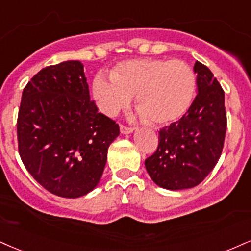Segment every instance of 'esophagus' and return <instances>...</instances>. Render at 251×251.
I'll return each instance as SVG.
<instances>
[{
  "label": "esophagus",
  "mask_w": 251,
  "mask_h": 251,
  "mask_svg": "<svg viewBox=\"0 0 251 251\" xmlns=\"http://www.w3.org/2000/svg\"><path fill=\"white\" fill-rule=\"evenodd\" d=\"M134 132V128L132 127H126V126L120 125V133L122 134H131Z\"/></svg>",
  "instance_id": "obj_1"
}]
</instances>
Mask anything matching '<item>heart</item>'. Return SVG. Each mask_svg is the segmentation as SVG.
Instances as JSON below:
<instances>
[{"label": "heart", "mask_w": 251, "mask_h": 251, "mask_svg": "<svg viewBox=\"0 0 251 251\" xmlns=\"http://www.w3.org/2000/svg\"><path fill=\"white\" fill-rule=\"evenodd\" d=\"M196 76L183 60L133 59L123 62L110 75L99 72L92 83L97 106L108 117L135 102L141 116L156 125L180 119L191 107Z\"/></svg>", "instance_id": "obj_1"}]
</instances>
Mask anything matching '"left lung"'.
Wrapping results in <instances>:
<instances>
[{
    "label": "left lung",
    "instance_id": "obj_1",
    "mask_svg": "<svg viewBox=\"0 0 251 251\" xmlns=\"http://www.w3.org/2000/svg\"><path fill=\"white\" fill-rule=\"evenodd\" d=\"M198 95L186 114L161 128L159 146L145 160L155 185L168 191L193 188L203 181L221 156L227 114L225 92L206 65L194 64Z\"/></svg>",
    "mask_w": 251,
    "mask_h": 251
}]
</instances>
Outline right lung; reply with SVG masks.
<instances>
[{"mask_svg": "<svg viewBox=\"0 0 251 251\" xmlns=\"http://www.w3.org/2000/svg\"><path fill=\"white\" fill-rule=\"evenodd\" d=\"M118 135V124L90 100L79 60L47 66L24 87L19 152L26 171L52 194L76 199L92 192Z\"/></svg>", "mask_w": 251, "mask_h": 251, "instance_id": "obj_1", "label": "right lung"}]
</instances>
